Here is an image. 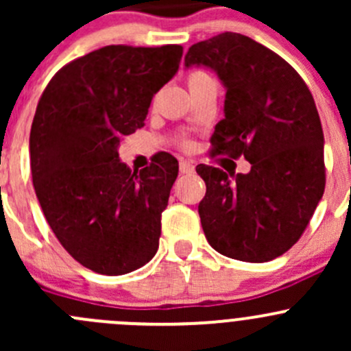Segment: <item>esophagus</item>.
Instances as JSON below:
<instances>
[{"label":"esophagus","mask_w":351,"mask_h":351,"mask_svg":"<svg viewBox=\"0 0 351 351\" xmlns=\"http://www.w3.org/2000/svg\"><path fill=\"white\" fill-rule=\"evenodd\" d=\"M180 173L182 175H190L193 173V165L190 161H180Z\"/></svg>","instance_id":"1"}]
</instances>
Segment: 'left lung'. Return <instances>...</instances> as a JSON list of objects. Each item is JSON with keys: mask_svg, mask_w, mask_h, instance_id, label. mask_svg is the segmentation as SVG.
Masks as SVG:
<instances>
[{"mask_svg": "<svg viewBox=\"0 0 351 351\" xmlns=\"http://www.w3.org/2000/svg\"><path fill=\"white\" fill-rule=\"evenodd\" d=\"M214 71L226 90L214 154L244 156L251 171L198 165L207 192L202 229L217 253L263 263L284 254L309 224L324 192V136L302 77L246 35L224 32L189 49L185 67Z\"/></svg>", "mask_w": 351, "mask_h": 351, "instance_id": "left-lung-1", "label": "left lung"}]
</instances>
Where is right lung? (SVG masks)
Instances as JSON below:
<instances>
[{
    "mask_svg": "<svg viewBox=\"0 0 351 351\" xmlns=\"http://www.w3.org/2000/svg\"><path fill=\"white\" fill-rule=\"evenodd\" d=\"M182 54V45H107L58 71L37 105L30 168L38 204L67 253L97 274H130L158 251L178 161L159 153L132 171L119 147L144 127Z\"/></svg>",
    "mask_w": 351,
    "mask_h": 351,
    "instance_id": "obj_1",
    "label": "right lung"
}]
</instances>
